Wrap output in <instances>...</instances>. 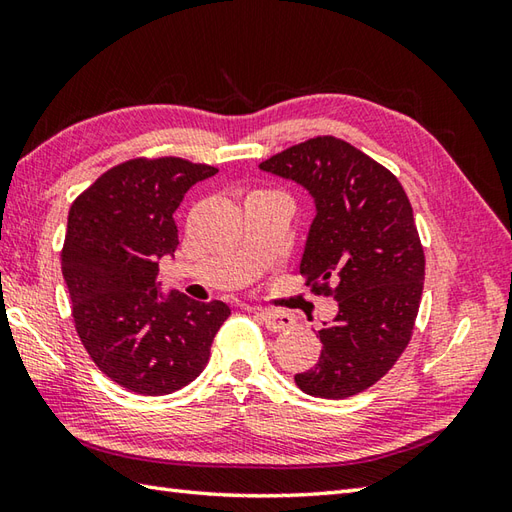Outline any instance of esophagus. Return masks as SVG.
Segmentation results:
<instances>
[{
	"label": "esophagus",
	"instance_id": "obj_1",
	"mask_svg": "<svg viewBox=\"0 0 512 512\" xmlns=\"http://www.w3.org/2000/svg\"><path fill=\"white\" fill-rule=\"evenodd\" d=\"M255 317L266 325V330L270 332H286L290 330L292 325H295V319H292V314L288 312H281V310H262L257 308L255 310Z\"/></svg>",
	"mask_w": 512,
	"mask_h": 512
}]
</instances>
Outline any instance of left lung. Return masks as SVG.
<instances>
[{
	"label": "left lung",
	"mask_w": 512,
	"mask_h": 512,
	"mask_svg": "<svg viewBox=\"0 0 512 512\" xmlns=\"http://www.w3.org/2000/svg\"><path fill=\"white\" fill-rule=\"evenodd\" d=\"M259 169L310 193L314 220L299 273L339 303L319 330V363L295 383L314 398L354 396L394 367L420 308L424 253L407 193L394 173L334 136L290 147Z\"/></svg>",
	"instance_id": "1"
}]
</instances>
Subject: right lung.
<instances>
[{"label": "right lung", "mask_w": 512, "mask_h": 512, "mask_svg": "<svg viewBox=\"0 0 512 512\" xmlns=\"http://www.w3.org/2000/svg\"><path fill=\"white\" fill-rule=\"evenodd\" d=\"M215 173L180 158L127 160L70 206L61 270L76 332L96 367L136 394L165 396L198 378L231 314L158 281V262L178 248L173 213Z\"/></svg>", "instance_id": "obj_1"}]
</instances>
